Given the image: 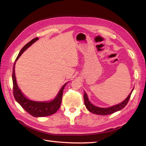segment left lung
<instances>
[{
  "instance_id": "1",
  "label": "left lung",
  "mask_w": 146,
  "mask_h": 146,
  "mask_svg": "<svg viewBox=\"0 0 146 146\" xmlns=\"http://www.w3.org/2000/svg\"><path fill=\"white\" fill-rule=\"evenodd\" d=\"M133 88L132 90V92L130 93L129 95L126 98L125 101H123L121 103L118 104H116L115 106H111L110 108H99L97 107L96 106L93 105L91 102L89 101V100L88 99V97L87 94L84 92V102L85 105L86 106L87 109L90 111V112L96 114V115H111V114H113L114 113L116 112V111H118L119 110H122L123 108H124L127 103L129 101V99L130 98V96L133 92Z\"/></svg>"
}]
</instances>
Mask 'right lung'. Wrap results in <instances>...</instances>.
I'll return each mask as SVG.
<instances>
[{"instance_id": "1", "label": "right lung", "mask_w": 146, "mask_h": 146, "mask_svg": "<svg viewBox=\"0 0 146 146\" xmlns=\"http://www.w3.org/2000/svg\"><path fill=\"white\" fill-rule=\"evenodd\" d=\"M38 39V37L33 38L29 42L28 44H26L25 46L21 48L20 52L18 54V57L16 59V61L18 60L20 56L24 51L29 47L30 45H32L34 42L36 41ZM14 65L13 70V95L16 101L18 102L20 106L23 108V109L28 112V113L34 117H44L50 116L53 115L58 111L60 106H61L62 98V93H63V90L64 88L65 84L59 90L56 98L52 100V101L50 102H37L33 101L27 99L23 95V94L20 90L19 88L18 87V85L16 83V76H15V71H14Z\"/></svg>"}]
</instances>
